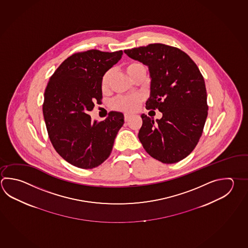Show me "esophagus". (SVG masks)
<instances>
[{
  "instance_id": "1",
  "label": "esophagus",
  "mask_w": 248,
  "mask_h": 248,
  "mask_svg": "<svg viewBox=\"0 0 248 248\" xmlns=\"http://www.w3.org/2000/svg\"><path fill=\"white\" fill-rule=\"evenodd\" d=\"M130 118H131V116H130V115H128V114H125V115H124V121H129V119H130Z\"/></svg>"
}]
</instances>
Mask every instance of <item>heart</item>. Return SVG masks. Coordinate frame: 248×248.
Here are the masks:
<instances>
[{"mask_svg": "<svg viewBox=\"0 0 248 248\" xmlns=\"http://www.w3.org/2000/svg\"><path fill=\"white\" fill-rule=\"evenodd\" d=\"M124 69L131 79H135L137 75L140 73H145V65L138 61H131L124 65ZM111 77V72L107 71L101 79V89L103 92H106L109 87V81ZM143 97L140 94H134L129 96H120L116 99L112 103V107L123 112L133 113L140 107Z\"/></svg>", "mask_w": 248, "mask_h": 248, "instance_id": "heart-1", "label": "heart"}]
</instances>
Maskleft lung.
<instances>
[{
    "label": "left lung",
    "instance_id": "obj_1",
    "mask_svg": "<svg viewBox=\"0 0 248 248\" xmlns=\"http://www.w3.org/2000/svg\"><path fill=\"white\" fill-rule=\"evenodd\" d=\"M128 56L149 68L147 109L158 108L156 121L142 114L139 139L146 153L162 163L186 158L201 138L208 116L203 76L186 52L163 44L124 50Z\"/></svg>",
    "mask_w": 248,
    "mask_h": 248
}]
</instances>
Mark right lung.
<instances>
[{"label":"right lung","instance_id":"right-lung-1","mask_svg":"<svg viewBox=\"0 0 248 248\" xmlns=\"http://www.w3.org/2000/svg\"><path fill=\"white\" fill-rule=\"evenodd\" d=\"M123 51L76 52L61 63L45 91L43 115L54 149L68 163L91 169L111 154L124 115L111 111L103 121H92L89 111L102 103L101 79L117 64Z\"/></svg>","mask_w":248,"mask_h":248}]
</instances>
